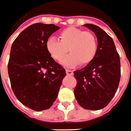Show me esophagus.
Listing matches in <instances>:
<instances>
[{"label": "esophagus", "mask_w": 131, "mask_h": 131, "mask_svg": "<svg viewBox=\"0 0 131 131\" xmlns=\"http://www.w3.org/2000/svg\"><path fill=\"white\" fill-rule=\"evenodd\" d=\"M66 74L68 75H73V71L71 70H68V69H66Z\"/></svg>", "instance_id": "obj_1"}]
</instances>
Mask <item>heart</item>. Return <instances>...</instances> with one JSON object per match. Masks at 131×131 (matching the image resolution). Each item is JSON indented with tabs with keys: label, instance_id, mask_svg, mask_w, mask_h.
<instances>
[{
	"label": "heart",
	"instance_id": "1",
	"mask_svg": "<svg viewBox=\"0 0 131 131\" xmlns=\"http://www.w3.org/2000/svg\"><path fill=\"white\" fill-rule=\"evenodd\" d=\"M46 48L51 57L58 61L66 56L68 51L70 54L61 63L66 66L73 67L79 63L85 66L93 60L97 51V41L95 36L90 31L68 27L61 31L60 40L54 37L48 38Z\"/></svg>",
	"mask_w": 131,
	"mask_h": 131
}]
</instances>
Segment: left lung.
I'll list each match as a JSON object with an SVG mask.
<instances>
[{"mask_svg": "<svg viewBox=\"0 0 131 131\" xmlns=\"http://www.w3.org/2000/svg\"><path fill=\"white\" fill-rule=\"evenodd\" d=\"M97 38L95 57L82 69L74 71L77 102L82 108L100 110L108 105L116 92L121 78L120 57L111 37L100 27L85 24Z\"/></svg>", "mask_w": 131, "mask_h": 131, "instance_id": "1", "label": "left lung"}]
</instances>
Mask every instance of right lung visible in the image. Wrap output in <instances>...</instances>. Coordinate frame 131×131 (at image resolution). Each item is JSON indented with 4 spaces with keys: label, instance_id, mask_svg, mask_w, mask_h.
I'll use <instances>...</instances> for the list:
<instances>
[{
    "label": "right lung",
    "instance_id": "1",
    "mask_svg": "<svg viewBox=\"0 0 131 131\" xmlns=\"http://www.w3.org/2000/svg\"><path fill=\"white\" fill-rule=\"evenodd\" d=\"M59 29L53 24H33L11 46L8 70L13 91L23 104L37 112L52 106L66 75L46 48L47 39Z\"/></svg>",
    "mask_w": 131,
    "mask_h": 131
}]
</instances>
